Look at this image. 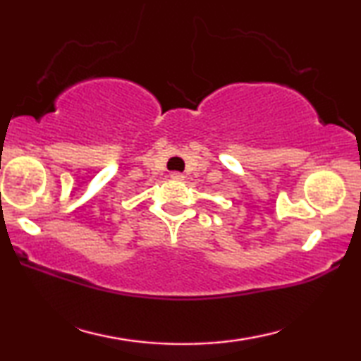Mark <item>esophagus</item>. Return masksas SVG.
Returning <instances> with one entry per match:
<instances>
[{
    "label": "esophagus",
    "mask_w": 361,
    "mask_h": 361,
    "mask_svg": "<svg viewBox=\"0 0 361 361\" xmlns=\"http://www.w3.org/2000/svg\"><path fill=\"white\" fill-rule=\"evenodd\" d=\"M170 178H172V180H183L185 176H183V173H180V172H173L172 175H170Z\"/></svg>",
    "instance_id": "1"
}]
</instances>
